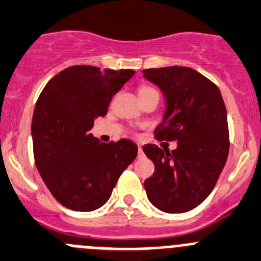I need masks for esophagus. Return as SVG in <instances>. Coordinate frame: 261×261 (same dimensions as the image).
Wrapping results in <instances>:
<instances>
[{
	"label": "esophagus",
	"instance_id": "1",
	"mask_svg": "<svg viewBox=\"0 0 261 261\" xmlns=\"http://www.w3.org/2000/svg\"><path fill=\"white\" fill-rule=\"evenodd\" d=\"M143 156H145V153H143V150H142V147H138V158H143Z\"/></svg>",
	"mask_w": 261,
	"mask_h": 261
}]
</instances>
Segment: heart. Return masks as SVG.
Instances as JSON below:
<instances>
[{
	"instance_id": "1",
	"label": "heart",
	"mask_w": 261,
	"mask_h": 261,
	"mask_svg": "<svg viewBox=\"0 0 261 261\" xmlns=\"http://www.w3.org/2000/svg\"><path fill=\"white\" fill-rule=\"evenodd\" d=\"M148 91H155V89L151 88V87H141L140 93H142V92H148Z\"/></svg>"
}]
</instances>
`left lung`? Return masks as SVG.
Returning a JSON list of instances; mask_svg holds the SVG:
<instances>
[{
    "mask_svg": "<svg viewBox=\"0 0 261 261\" xmlns=\"http://www.w3.org/2000/svg\"><path fill=\"white\" fill-rule=\"evenodd\" d=\"M143 76L161 89L166 100L164 119L155 129L158 141H177L169 152L145 145L155 164L145 180L153 206L170 214L190 212L213 191L229 152L227 110L210 79L186 66L146 69Z\"/></svg>",
    "mask_w": 261,
    "mask_h": 261,
    "instance_id": "8db88e82",
    "label": "left lung"
}]
</instances>
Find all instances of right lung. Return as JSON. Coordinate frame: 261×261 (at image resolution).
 <instances>
[{"mask_svg":"<svg viewBox=\"0 0 261 261\" xmlns=\"http://www.w3.org/2000/svg\"><path fill=\"white\" fill-rule=\"evenodd\" d=\"M135 73L70 66L56 74L37 100L32 119L34 161L49 192L68 209L92 212L102 206L137 156L132 141L103 143L89 133Z\"/></svg>","mask_w":261,"mask_h":261,"instance_id":"right-lung-1","label":"right lung"}]
</instances>
